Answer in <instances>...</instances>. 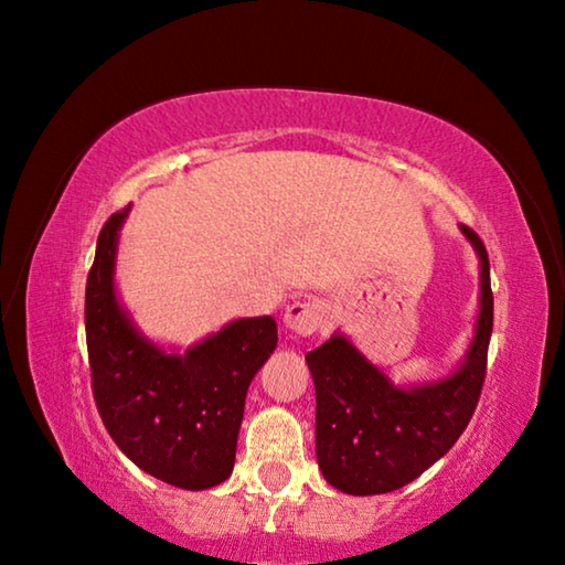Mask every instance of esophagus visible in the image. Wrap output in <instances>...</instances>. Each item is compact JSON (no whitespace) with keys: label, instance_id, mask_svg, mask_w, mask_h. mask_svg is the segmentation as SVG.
Returning <instances> with one entry per match:
<instances>
[{"label":"esophagus","instance_id":"obj_1","mask_svg":"<svg viewBox=\"0 0 565 565\" xmlns=\"http://www.w3.org/2000/svg\"><path fill=\"white\" fill-rule=\"evenodd\" d=\"M323 317H327V309H323L321 301L301 299V301H294L289 309H286L284 323L294 337H311L313 331H319Z\"/></svg>","mask_w":565,"mask_h":565}]
</instances>
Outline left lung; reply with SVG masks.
Returning <instances> with one entry per match:
<instances>
[{"label": "left lung", "mask_w": 565, "mask_h": 565, "mask_svg": "<svg viewBox=\"0 0 565 565\" xmlns=\"http://www.w3.org/2000/svg\"><path fill=\"white\" fill-rule=\"evenodd\" d=\"M463 236L481 262V306L473 341L451 376L401 388L353 343L333 333L306 353L317 386V458L343 493L396 491L448 454L471 420L486 379L493 331L489 252L473 228Z\"/></svg>", "instance_id": "1"}]
</instances>
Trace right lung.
I'll return each instance as SVG.
<instances>
[{"label": "right lung", "instance_id": "add662e5", "mask_svg": "<svg viewBox=\"0 0 565 565\" xmlns=\"http://www.w3.org/2000/svg\"><path fill=\"white\" fill-rule=\"evenodd\" d=\"M111 214L89 269L84 323L92 391L114 444L159 481L204 491L232 476L246 391L276 349L271 317L236 319L184 353L141 333L114 289L119 228Z\"/></svg>", "mask_w": 565, "mask_h": 565}]
</instances>
